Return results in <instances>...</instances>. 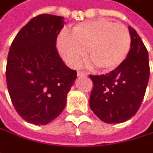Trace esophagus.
I'll return each instance as SVG.
<instances>
[{"label":"esophagus","mask_w":153,"mask_h":153,"mask_svg":"<svg viewBox=\"0 0 153 153\" xmlns=\"http://www.w3.org/2000/svg\"><path fill=\"white\" fill-rule=\"evenodd\" d=\"M77 74H78V76L79 77H86L88 75L87 73L82 72V71H78V72H77Z\"/></svg>","instance_id":"34e87169"}]
</instances>
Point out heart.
Wrapping results in <instances>:
<instances>
[{"mask_svg":"<svg viewBox=\"0 0 153 153\" xmlns=\"http://www.w3.org/2000/svg\"><path fill=\"white\" fill-rule=\"evenodd\" d=\"M65 61L76 67L88 50L91 61L102 71H111L123 62L131 50V37L128 28L108 19H95L75 25L72 36L61 32L57 41Z\"/></svg>","mask_w":153,"mask_h":153,"instance_id":"b5f03b06","label":"heart"}]
</instances>
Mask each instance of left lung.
<instances>
[{
  "label": "left lung",
  "instance_id": "left-lung-1",
  "mask_svg": "<svg viewBox=\"0 0 153 153\" xmlns=\"http://www.w3.org/2000/svg\"><path fill=\"white\" fill-rule=\"evenodd\" d=\"M131 46L126 59L109 74L90 75L94 83L89 105L107 123L126 122L137 113L143 102L150 76L148 51L129 26Z\"/></svg>",
  "mask_w": 153,
  "mask_h": 153
}]
</instances>
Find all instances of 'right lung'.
<instances>
[{"label":"right lung","instance_id":"right-lung-1","mask_svg":"<svg viewBox=\"0 0 153 153\" xmlns=\"http://www.w3.org/2000/svg\"><path fill=\"white\" fill-rule=\"evenodd\" d=\"M62 16L43 14L16 36L7 55L6 79L10 99L22 119L45 125L58 117L77 72L65 65L56 48Z\"/></svg>","mask_w":153,"mask_h":153}]
</instances>
